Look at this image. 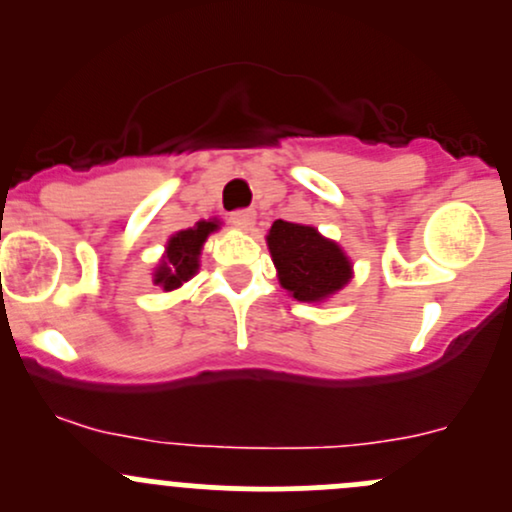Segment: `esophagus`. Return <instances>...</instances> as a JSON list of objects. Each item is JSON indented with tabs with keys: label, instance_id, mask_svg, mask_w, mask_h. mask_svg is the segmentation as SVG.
I'll return each instance as SVG.
<instances>
[{
	"label": "esophagus",
	"instance_id": "1",
	"mask_svg": "<svg viewBox=\"0 0 512 512\" xmlns=\"http://www.w3.org/2000/svg\"><path fill=\"white\" fill-rule=\"evenodd\" d=\"M230 220H232V225L240 227V230H250V227L255 225V210H250V208L232 210Z\"/></svg>",
	"mask_w": 512,
	"mask_h": 512
}]
</instances>
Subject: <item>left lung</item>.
<instances>
[{
    "label": "left lung",
    "instance_id": "obj_1",
    "mask_svg": "<svg viewBox=\"0 0 512 512\" xmlns=\"http://www.w3.org/2000/svg\"><path fill=\"white\" fill-rule=\"evenodd\" d=\"M280 285L299 302H319L352 277V265L337 242H329L314 227L275 220L267 235Z\"/></svg>",
    "mask_w": 512,
    "mask_h": 512
}]
</instances>
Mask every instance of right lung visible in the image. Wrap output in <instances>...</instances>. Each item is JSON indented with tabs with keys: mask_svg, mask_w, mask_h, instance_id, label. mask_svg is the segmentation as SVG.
I'll return each mask as SVG.
<instances>
[{
	"mask_svg": "<svg viewBox=\"0 0 512 512\" xmlns=\"http://www.w3.org/2000/svg\"><path fill=\"white\" fill-rule=\"evenodd\" d=\"M218 227V223H208V220H200L188 230L178 232V235L170 237L168 242V255L160 262L156 272V285H160L165 292L180 287L183 282H188L190 277L198 272V255L203 242L208 240L210 232Z\"/></svg>",
	"mask_w": 512,
	"mask_h": 512,
	"instance_id": "add662e5",
	"label": "right lung"
}]
</instances>
